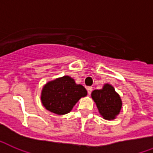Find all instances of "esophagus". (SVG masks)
<instances>
[{"mask_svg": "<svg viewBox=\"0 0 153 153\" xmlns=\"http://www.w3.org/2000/svg\"><path fill=\"white\" fill-rule=\"evenodd\" d=\"M87 91H88V95H90V94H91V93H92V91H93V87H88Z\"/></svg>", "mask_w": 153, "mask_h": 153, "instance_id": "34e87169", "label": "esophagus"}]
</instances>
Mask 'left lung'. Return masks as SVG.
Instances as JSON below:
<instances>
[{
  "mask_svg": "<svg viewBox=\"0 0 153 153\" xmlns=\"http://www.w3.org/2000/svg\"><path fill=\"white\" fill-rule=\"evenodd\" d=\"M92 98L95 101L100 115L106 120L114 119L122 106L120 96L110 85H105L102 89L94 90Z\"/></svg>",
  "mask_w": 153,
  "mask_h": 153,
  "instance_id": "8db88e82",
  "label": "left lung"
}]
</instances>
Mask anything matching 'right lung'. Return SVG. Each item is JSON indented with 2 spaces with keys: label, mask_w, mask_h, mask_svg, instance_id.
<instances>
[{
  "label": "right lung",
  "mask_w": 153,
  "mask_h": 153,
  "mask_svg": "<svg viewBox=\"0 0 153 153\" xmlns=\"http://www.w3.org/2000/svg\"><path fill=\"white\" fill-rule=\"evenodd\" d=\"M87 95L84 86L76 85L73 78L65 76L48 82L41 93V101L45 108L58 115L72 110L76 103Z\"/></svg>",
  "instance_id": "right-lung-1"
}]
</instances>
